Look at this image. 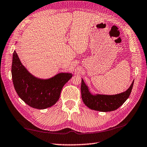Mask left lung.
Masks as SVG:
<instances>
[{"label": "left lung", "instance_id": "left-lung-1", "mask_svg": "<svg viewBox=\"0 0 147 147\" xmlns=\"http://www.w3.org/2000/svg\"><path fill=\"white\" fill-rule=\"evenodd\" d=\"M134 82V81L127 90L119 94L112 95L96 94L94 95L89 92L88 87L82 78L81 95L82 100L85 105L92 110L105 112L115 110L122 105L129 97L133 88Z\"/></svg>", "mask_w": 147, "mask_h": 147}]
</instances>
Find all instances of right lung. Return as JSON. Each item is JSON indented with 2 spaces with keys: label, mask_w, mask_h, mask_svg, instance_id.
<instances>
[{
  "label": "right lung",
  "mask_w": 147,
  "mask_h": 147,
  "mask_svg": "<svg viewBox=\"0 0 147 147\" xmlns=\"http://www.w3.org/2000/svg\"><path fill=\"white\" fill-rule=\"evenodd\" d=\"M12 77L17 94L25 103L32 108L45 109L58 101L63 85L72 74L60 73L49 79L37 78L28 72L14 51Z\"/></svg>",
  "instance_id": "1"
}]
</instances>
